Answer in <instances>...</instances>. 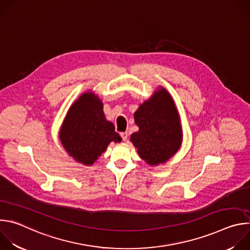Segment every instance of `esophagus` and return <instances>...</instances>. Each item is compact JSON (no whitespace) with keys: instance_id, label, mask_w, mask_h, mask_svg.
<instances>
[{"instance_id":"1","label":"esophagus","mask_w":250,"mask_h":250,"mask_svg":"<svg viewBox=\"0 0 250 250\" xmlns=\"http://www.w3.org/2000/svg\"><path fill=\"white\" fill-rule=\"evenodd\" d=\"M127 135H128L127 132H122V133H121V136H122V138H123L124 141H125V140L127 139Z\"/></svg>"}]
</instances>
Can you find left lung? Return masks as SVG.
<instances>
[{
  "instance_id": "1",
  "label": "left lung",
  "mask_w": 250,
  "mask_h": 250,
  "mask_svg": "<svg viewBox=\"0 0 250 250\" xmlns=\"http://www.w3.org/2000/svg\"><path fill=\"white\" fill-rule=\"evenodd\" d=\"M138 131L130 141L139 157L150 166L166 163L180 149L183 130L180 116L170 93L159 86L133 114Z\"/></svg>"
}]
</instances>
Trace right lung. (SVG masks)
<instances>
[{
	"label": "right lung",
	"instance_id": "add662e5",
	"mask_svg": "<svg viewBox=\"0 0 250 250\" xmlns=\"http://www.w3.org/2000/svg\"><path fill=\"white\" fill-rule=\"evenodd\" d=\"M103 105L94 92L83 93L71 104L59 130L68 155L83 165H93L112 141H122L114 124L105 119Z\"/></svg>",
	"mask_w": 250,
	"mask_h": 250
}]
</instances>
